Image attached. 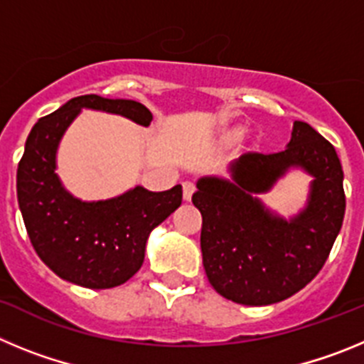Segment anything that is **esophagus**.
<instances>
[{"instance_id": "34e87169", "label": "esophagus", "mask_w": 364, "mask_h": 364, "mask_svg": "<svg viewBox=\"0 0 364 364\" xmlns=\"http://www.w3.org/2000/svg\"><path fill=\"white\" fill-rule=\"evenodd\" d=\"M193 193H195V184H193V182H184V184H182V195H184V200H191Z\"/></svg>"}]
</instances>
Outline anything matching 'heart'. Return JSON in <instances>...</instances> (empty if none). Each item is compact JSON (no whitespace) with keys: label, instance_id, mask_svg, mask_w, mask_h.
Masks as SVG:
<instances>
[{"label":"heart","instance_id":"b5f03b06","mask_svg":"<svg viewBox=\"0 0 364 364\" xmlns=\"http://www.w3.org/2000/svg\"><path fill=\"white\" fill-rule=\"evenodd\" d=\"M240 134V131H237V133H233V138H237Z\"/></svg>","mask_w":364,"mask_h":364}]
</instances>
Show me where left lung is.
I'll list each match as a JSON object with an SVG mask.
<instances>
[{
  "label": "left lung",
  "mask_w": 364,
  "mask_h": 364,
  "mask_svg": "<svg viewBox=\"0 0 364 364\" xmlns=\"http://www.w3.org/2000/svg\"><path fill=\"white\" fill-rule=\"evenodd\" d=\"M291 168L312 182L305 208L286 219L258 195ZM191 200L202 213L208 281L222 297L246 306L275 304L302 290L326 262L346 208L339 156L306 122H294L281 153H246L230 164V178H198Z\"/></svg>",
  "instance_id": "left-lung-1"
}]
</instances>
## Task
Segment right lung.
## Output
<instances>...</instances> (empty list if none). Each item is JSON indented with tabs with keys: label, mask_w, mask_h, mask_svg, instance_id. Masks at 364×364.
<instances>
[{
	"label": "right lung",
	"mask_w": 364,
	"mask_h": 364,
	"mask_svg": "<svg viewBox=\"0 0 364 364\" xmlns=\"http://www.w3.org/2000/svg\"><path fill=\"white\" fill-rule=\"evenodd\" d=\"M82 109L120 114L144 127L153 120L149 109L134 100L96 95L69 100L32 127L16 188L38 257L63 281L105 290L124 284L140 269L149 233L182 204V186L159 193L136 186L107 200L74 197L58 176L56 154Z\"/></svg>",
	"instance_id": "add662e5"
}]
</instances>
